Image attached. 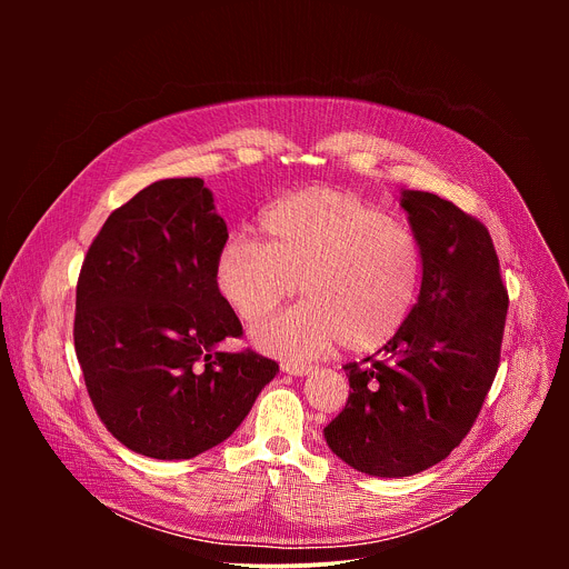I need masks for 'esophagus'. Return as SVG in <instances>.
Listing matches in <instances>:
<instances>
[{"mask_svg": "<svg viewBox=\"0 0 569 569\" xmlns=\"http://www.w3.org/2000/svg\"><path fill=\"white\" fill-rule=\"evenodd\" d=\"M312 365H299V362H283L281 365V371L283 373H290V376H308L312 373Z\"/></svg>", "mask_w": 569, "mask_h": 569, "instance_id": "1", "label": "esophagus"}]
</instances>
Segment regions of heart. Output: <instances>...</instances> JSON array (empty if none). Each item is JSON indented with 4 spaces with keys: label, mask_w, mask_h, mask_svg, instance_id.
<instances>
[{
    "label": "heart",
    "mask_w": 569,
    "mask_h": 569,
    "mask_svg": "<svg viewBox=\"0 0 569 569\" xmlns=\"http://www.w3.org/2000/svg\"><path fill=\"white\" fill-rule=\"evenodd\" d=\"M263 238L233 231L216 259V288L242 321L288 299L303 301L261 321L252 342L283 360H312L340 342L371 351L408 319L421 283V246L410 227L338 189H306L274 202Z\"/></svg>",
    "instance_id": "b5f03b06"
}]
</instances>
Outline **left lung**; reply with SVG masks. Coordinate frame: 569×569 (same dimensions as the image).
I'll return each instance as SVG.
<instances>
[{
  "label": "left lung",
  "instance_id": "obj_1",
  "mask_svg": "<svg viewBox=\"0 0 569 569\" xmlns=\"http://www.w3.org/2000/svg\"><path fill=\"white\" fill-rule=\"evenodd\" d=\"M398 202L421 246L419 299L378 360L345 365L347 408L323 428L333 455L373 477L417 475L461 443L498 373L509 308L489 229L428 191Z\"/></svg>",
  "mask_w": 569,
  "mask_h": 569
}]
</instances>
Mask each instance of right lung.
<instances>
[{"mask_svg": "<svg viewBox=\"0 0 569 569\" xmlns=\"http://www.w3.org/2000/svg\"><path fill=\"white\" fill-rule=\"evenodd\" d=\"M224 240L204 180H159L110 213L80 268L76 356L101 421L132 452L202 455L279 373L254 351L218 349L242 333L213 277Z\"/></svg>", "mask_w": 569, "mask_h": 569, "instance_id": "1", "label": "right lung"}]
</instances>
